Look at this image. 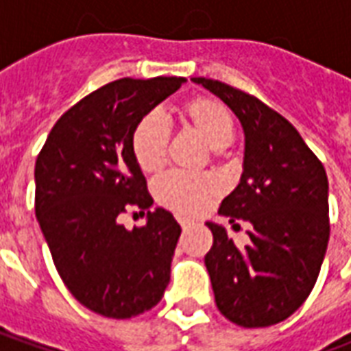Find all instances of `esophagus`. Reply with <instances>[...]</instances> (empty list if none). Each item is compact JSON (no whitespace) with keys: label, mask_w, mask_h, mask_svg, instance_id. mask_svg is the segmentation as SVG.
Wrapping results in <instances>:
<instances>
[{"label":"esophagus","mask_w":351,"mask_h":351,"mask_svg":"<svg viewBox=\"0 0 351 351\" xmlns=\"http://www.w3.org/2000/svg\"><path fill=\"white\" fill-rule=\"evenodd\" d=\"M176 220H178V223L182 226V229H186L191 223L190 218H186V216H182V214H176Z\"/></svg>","instance_id":"obj_1"}]
</instances>
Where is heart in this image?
Wrapping results in <instances>:
<instances>
[{
    "label": "heart",
    "mask_w": 351,
    "mask_h": 351,
    "mask_svg": "<svg viewBox=\"0 0 351 351\" xmlns=\"http://www.w3.org/2000/svg\"><path fill=\"white\" fill-rule=\"evenodd\" d=\"M180 122L195 133L208 148L220 152L235 137V118L221 101L214 97H195L180 108ZM169 143L167 123L158 114L143 116L131 133V154L145 173H156L165 163ZM156 193L163 205L178 213H197L208 199L218 193L213 176H186L173 173L161 178Z\"/></svg>",
    "instance_id": "heart-1"
}]
</instances>
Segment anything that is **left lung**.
<instances>
[{
    "mask_svg": "<svg viewBox=\"0 0 351 351\" xmlns=\"http://www.w3.org/2000/svg\"><path fill=\"white\" fill-rule=\"evenodd\" d=\"M228 105L244 131L241 182L220 214L248 221L250 243L237 248L220 223L205 256L216 306L241 327L280 324L306 301L329 243V182L314 152L284 116L220 80L193 77Z\"/></svg>",
    "mask_w": 351,
    "mask_h": 351,
    "instance_id": "1",
    "label": "left lung"
}]
</instances>
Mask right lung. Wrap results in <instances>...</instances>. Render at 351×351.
<instances>
[{"mask_svg": "<svg viewBox=\"0 0 351 351\" xmlns=\"http://www.w3.org/2000/svg\"><path fill=\"white\" fill-rule=\"evenodd\" d=\"M182 77L120 79L65 112L35 161V216L58 274L95 314L125 319L156 306L171 280L180 226L154 199L131 154L135 123L182 86ZM147 214L125 230V210Z\"/></svg>", "mask_w": 351, "mask_h": 351, "instance_id": "right-lung-1", "label": "right lung"}]
</instances>
